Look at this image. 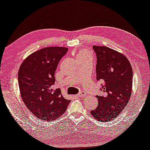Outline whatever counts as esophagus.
I'll return each instance as SVG.
<instances>
[{
	"instance_id": "obj_1",
	"label": "esophagus",
	"mask_w": 150,
	"mask_h": 150,
	"mask_svg": "<svg viewBox=\"0 0 150 150\" xmlns=\"http://www.w3.org/2000/svg\"><path fill=\"white\" fill-rule=\"evenodd\" d=\"M86 93H84V92H81V93H78L76 96H80V97H82V96H86Z\"/></svg>"
}]
</instances>
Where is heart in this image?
<instances>
[{
    "label": "heart",
    "mask_w": 150,
    "mask_h": 150,
    "mask_svg": "<svg viewBox=\"0 0 150 150\" xmlns=\"http://www.w3.org/2000/svg\"><path fill=\"white\" fill-rule=\"evenodd\" d=\"M76 58L78 61L83 60V59H92L93 58V55L88 50L82 49L80 50L76 54Z\"/></svg>",
    "instance_id": "obj_1"
}]
</instances>
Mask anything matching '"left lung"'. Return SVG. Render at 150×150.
<instances>
[{"label":"left lung","mask_w":150,"mask_h":150,"mask_svg":"<svg viewBox=\"0 0 150 150\" xmlns=\"http://www.w3.org/2000/svg\"><path fill=\"white\" fill-rule=\"evenodd\" d=\"M96 54V80L103 82L98 105L91 115L101 122L112 121L120 114L131 98L133 70L127 58L105 46L94 45Z\"/></svg>","instance_id":"left-lung-1"}]
</instances>
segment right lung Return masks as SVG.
I'll list each match as a JSON object with an SVG mask.
<instances>
[{"label": "right lung", "mask_w": 150, "mask_h": 150, "mask_svg": "<svg viewBox=\"0 0 150 150\" xmlns=\"http://www.w3.org/2000/svg\"><path fill=\"white\" fill-rule=\"evenodd\" d=\"M68 49L50 47L35 52L20 66L18 82L23 100L38 119L56 120L66 112L70 100L59 88H54V74L59 61Z\"/></svg>", "instance_id": "1"}]
</instances>
